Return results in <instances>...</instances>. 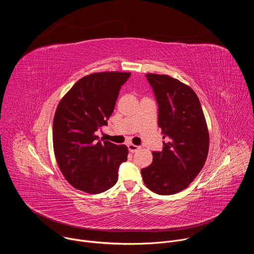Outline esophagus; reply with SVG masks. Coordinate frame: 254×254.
<instances>
[{
  "label": "esophagus",
  "instance_id": "obj_1",
  "mask_svg": "<svg viewBox=\"0 0 254 254\" xmlns=\"http://www.w3.org/2000/svg\"><path fill=\"white\" fill-rule=\"evenodd\" d=\"M127 148L130 153H134V152L138 151V149H139V147H137V146H135V144H132V143H128Z\"/></svg>",
  "mask_w": 254,
  "mask_h": 254
}]
</instances>
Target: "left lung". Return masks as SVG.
Here are the masks:
<instances>
[{"label": "left lung", "instance_id": "1", "mask_svg": "<svg viewBox=\"0 0 254 254\" xmlns=\"http://www.w3.org/2000/svg\"><path fill=\"white\" fill-rule=\"evenodd\" d=\"M156 96L164 147L152 152L153 163L141 169L146 186L159 195L186 189L205 165L209 132L194 90L168 75L146 74Z\"/></svg>", "mask_w": 254, "mask_h": 254}]
</instances>
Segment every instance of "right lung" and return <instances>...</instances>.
Instances as JSON below:
<instances>
[{
	"label": "right lung",
	"mask_w": 254,
	"mask_h": 254,
	"mask_svg": "<svg viewBox=\"0 0 254 254\" xmlns=\"http://www.w3.org/2000/svg\"><path fill=\"white\" fill-rule=\"evenodd\" d=\"M129 72H98L79 79L60 100L53 121V149L67 182L98 194L118 182L120 165L127 160L126 144L101 141L96 130L107 125Z\"/></svg>",
	"instance_id": "add662e5"
}]
</instances>
